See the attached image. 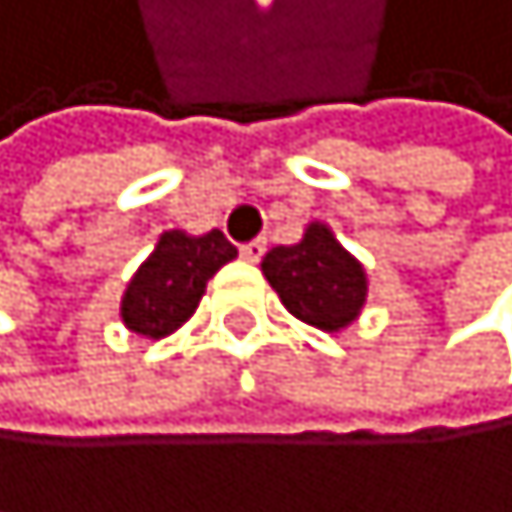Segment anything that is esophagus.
I'll list each match as a JSON object with an SVG mask.
<instances>
[{"label":"esophagus","mask_w":512,"mask_h":512,"mask_svg":"<svg viewBox=\"0 0 512 512\" xmlns=\"http://www.w3.org/2000/svg\"><path fill=\"white\" fill-rule=\"evenodd\" d=\"M264 251H267V241L264 238H254V241H248V245H241V258L254 264V261L264 258Z\"/></svg>","instance_id":"esophagus-1"}]
</instances>
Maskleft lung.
Masks as SVG:
<instances>
[{
    "mask_svg": "<svg viewBox=\"0 0 512 512\" xmlns=\"http://www.w3.org/2000/svg\"><path fill=\"white\" fill-rule=\"evenodd\" d=\"M261 271L297 320L326 333L349 326L366 303V271L320 222L297 245L267 251Z\"/></svg>",
    "mask_w": 512,
    "mask_h": 512,
    "instance_id": "left-lung-1",
    "label": "left lung"
}]
</instances>
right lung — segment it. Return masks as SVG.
Returning a JSON list of instances; mask_svg holds the SVG:
<instances>
[{
  "label": "right lung",
  "mask_w": 512,
  "mask_h": 512,
  "mask_svg": "<svg viewBox=\"0 0 512 512\" xmlns=\"http://www.w3.org/2000/svg\"><path fill=\"white\" fill-rule=\"evenodd\" d=\"M238 248L212 228L192 238L186 231H163L156 251L133 274L120 303V317L133 333L163 340L186 323L205 294V284Z\"/></svg>",
  "instance_id": "obj_1"
}]
</instances>
